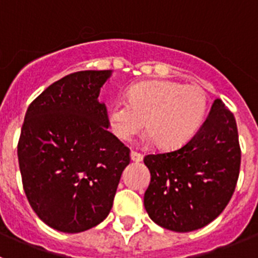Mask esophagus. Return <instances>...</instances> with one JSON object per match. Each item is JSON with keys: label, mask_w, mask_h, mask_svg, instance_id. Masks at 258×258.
Returning a JSON list of instances; mask_svg holds the SVG:
<instances>
[{"label": "esophagus", "mask_w": 258, "mask_h": 258, "mask_svg": "<svg viewBox=\"0 0 258 258\" xmlns=\"http://www.w3.org/2000/svg\"><path fill=\"white\" fill-rule=\"evenodd\" d=\"M131 159H132V161H134V163H140V161L143 160V155L140 154V152H137V151H132Z\"/></svg>", "instance_id": "esophagus-1"}]
</instances>
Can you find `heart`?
Wrapping results in <instances>:
<instances>
[{"mask_svg":"<svg viewBox=\"0 0 258 258\" xmlns=\"http://www.w3.org/2000/svg\"><path fill=\"white\" fill-rule=\"evenodd\" d=\"M208 108L206 92L198 85L173 81H143L127 89V101L108 108L109 129L127 141L146 125L147 140L161 150L179 149L202 126Z\"/></svg>","mask_w":258,"mask_h":258,"instance_id":"1","label":"heart"}]
</instances>
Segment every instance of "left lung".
I'll use <instances>...</instances> for the list:
<instances>
[{"label": "left lung", "mask_w": 258, "mask_h": 258, "mask_svg": "<svg viewBox=\"0 0 258 258\" xmlns=\"http://www.w3.org/2000/svg\"><path fill=\"white\" fill-rule=\"evenodd\" d=\"M240 156L235 117L216 99L204 124L186 145L143 159L151 173L145 192L150 218L177 232L207 226L235 191Z\"/></svg>", "instance_id": "obj_1"}]
</instances>
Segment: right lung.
I'll return each mask as SVG.
<instances>
[{
  "instance_id": "add662e5",
  "label": "right lung",
  "mask_w": 258,
  "mask_h": 258,
  "mask_svg": "<svg viewBox=\"0 0 258 258\" xmlns=\"http://www.w3.org/2000/svg\"><path fill=\"white\" fill-rule=\"evenodd\" d=\"M112 71H80L46 88L29 104L18 159L24 192L47 226L81 232L112 208L131 150L107 131L98 101Z\"/></svg>"
}]
</instances>
